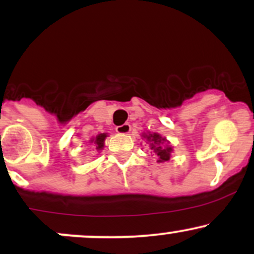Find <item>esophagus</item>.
I'll return each instance as SVG.
<instances>
[{"mask_svg":"<svg viewBox=\"0 0 254 254\" xmlns=\"http://www.w3.org/2000/svg\"><path fill=\"white\" fill-rule=\"evenodd\" d=\"M131 130V127L130 124L125 123L123 125H119V127H116V131H117L118 133H121V135H125V133H129Z\"/></svg>","mask_w":254,"mask_h":254,"instance_id":"1","label":"esophagus"}]
</instances>
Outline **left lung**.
Returning <instances> with one entry per match:
<instances>
[{"label": "left lung", "mask_w": 254, "mask_h": 254, "mask_svg": "<svg viewBox=\"0 0 254 254\" xmlns=\"http://www.w3.org/2000/svg\"><path fill=\"white\" fill-rule=\"evenodd\" d=\"M145 139L148 141V143H150V149L155 153V155L157 156V162H165L168 161L171 159V153L173 151L172 147L168 145L170 142L166 141L165 137H162L159 133L154 132V133H143L142 135ZM164 143H167V145H163Z\"/></svg>", "instance_id": "left-lung-1"}]
</instances>
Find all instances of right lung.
<instances>
[{"mask_svg":"<svg viewBox=\"0 0 254 254\" xmlns=\"http://www.w3.org/2000/svg\"><path fill=\"white\" fill-rule=\"evenodd\" d=\"M107 137V133H99L97 137H93L90 138V143L94 144L95 149L100 151L104 148V143H105V138Z\"/></svg>","mask_w":254,"mask_h":254,"instance_id":"obj_1","label":"right lung"}]
</instances>
